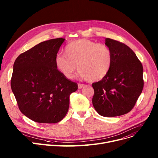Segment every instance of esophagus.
I'll return each instance as SVG.
<instances>
[{"label":"esophagus","mask_w":158,"mask_h":158,"mask_svg":"<svg viewBox=\"0 0 158 158\" xmlns=\"http://www.w3.org/2000/svg\"><path fill=\"white\" fill-rule=\"evenodd\" d=\"M85 86H86L85 85H83V84H78V88H79V89H81V88H84V87H85Z\"/></svg>","instance_id":"34e87169"}]
</instances>
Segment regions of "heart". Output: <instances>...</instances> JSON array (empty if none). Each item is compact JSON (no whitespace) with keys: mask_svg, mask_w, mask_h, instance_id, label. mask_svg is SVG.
Segmentation results:
<instances>
[{"mask_svg":"<svg viewBox=\"0 0 158 158\" xmlns=\"http://www.w3.org/2000/svg\"><path fill=\"white\" fill-rule=\"evenodd\" d=\"M64 56H57V70L66 79H71L76 69L80 76L90 82L102 79L108 73L113 61L110 48L88 39H79L66 46Z\"/></svg>","mask_w":158,"mask_h":158,"instance_id":"heart-1","label":"heart"}]
</instances>
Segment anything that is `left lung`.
<instances>
[{
  "label": "left lung",
  "instance_id": "obj_1",
  "mask_svg": "<svg viewBox=\"0 0 158 158\" xmlns=\"http://www.w3.org/2000/svg\"><path fill=\"white\" fill-rule=\"evenodd\" d=\"M105 41L112 52V64L105 77L92 84V103L99 114L113 117L126 114L134 107L143 88V69L127 45L110 38Z\"/></svg>",
  "mask_w": 158,
  "mask_h": 158
}]
</instances>
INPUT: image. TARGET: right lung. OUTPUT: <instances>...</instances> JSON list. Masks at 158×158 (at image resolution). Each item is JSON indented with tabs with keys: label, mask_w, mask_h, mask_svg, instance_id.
<instances>
[{
	"label": "right lung",
	"mask_w": 158,
	"mask_h": 158,
	"mask_svg": "<svg viewBox=\"0 0 158 158\" xmlns=\"http://www.w3.org/2000/svg\"><path fill=\"white\" fill-rule=\"evenodd\" d=\"M65 39L43 41L16 58L11 79L20 111L38 123H56L66 114L76 82L58 71L55 58Z\"/></svg>",
	"instance_id": "add662e5"
}]
</instances>
